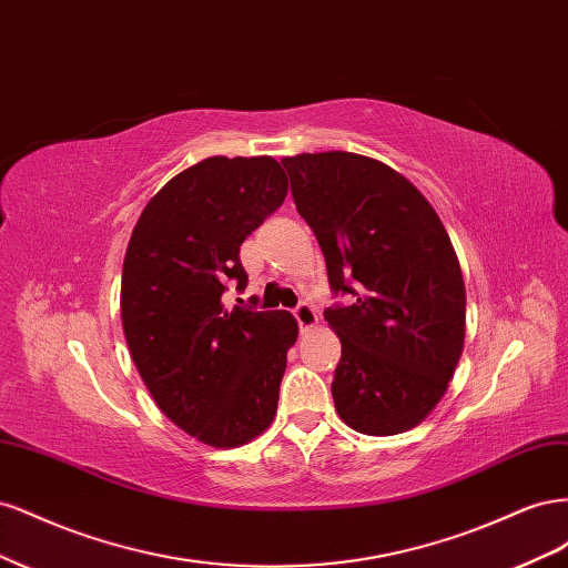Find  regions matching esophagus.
I'll return each mask as SVG.
<instances>
[{
	"label": "esophagus",
	"instance_id": "esophagus-1",
	"mask_svg": "<svg viewBox=\"0 0 568 568\" xmlns=\"http://www.w3.org/2000/svg\"><path fill=\"white\" fill-rule=\"evenodd\" d=\"M294 317H296V322L301 326V332L313 329V326L317 324V311H315L311 303H301L296 311H294Z\"/></svg>",
	"mask_w": 568,
	"mask_h": 568
}]
</instances>
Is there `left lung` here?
Instances as JSON below:
<instances>
[{
  "label": "left lung",
  "instance_id": "obj_1",
  "mask_svg": "<svg viewBox=\"0 0 568 568\" xmlns=\"http://www.w3.org/2000/svg\"><path fill=\"white\" fill-rule=\"evenodd\" d=\"M282 163L332 291L353 296L324 311L341 338L338 417L367 436L415 428L448 390L464 348L467 294L448 232L382 161L324 151Z\"/></svg>",
  "mask_w": 568,
  "mask_h": 568
}]
</instances>
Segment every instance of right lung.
<instances>
[{
    "mask_svg": "<svg viewBox=\"0 0 568 568\" xmlns=\"http://www.w3.org/2000/svg\"><path fill=\"white\" fill-rule=\"evenodd\" d=\"M286 192L270 156H211L146 203L125 251L120 317L136 372L163 415L213 448L253 440L277 415L298 324L222 294L246 288L239 248Z\"/></svg>",
    "mask_w": 568,
    "mask_h": 568,
    "instance_id": "right-lung-1",
    "label": "right lung"
}]
</instances>
